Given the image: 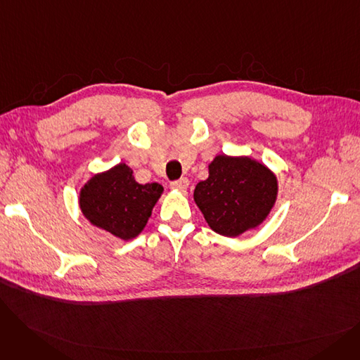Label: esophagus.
Listing matches in <instances>:
<instances>
[{"mask_svg": "<svg viewBox=\"0 0 360 360\" xmlns=\"http://www.w3.org/2000/svg\"><path fill=\"white\" fill-rule=\"evenodd\" d=\"M188 185H190V181H188L186 178H181V179H176L174 182H170V188L172 190H176V191H181V193H185Z\"/></svg>", "mask_w": 360, "mask_h": 360, "instance_id": "esophagus-1", "label": "esophagus"}]
</instances>
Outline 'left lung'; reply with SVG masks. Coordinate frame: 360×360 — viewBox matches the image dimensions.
Segmentation results:
<instances>
[{"instance_id": "8db88e82", "label": "left lung", "mask_w": 360, "mask_h": 360, "mask_svg": "<svg viewBox=\"0 0 360 360\" xmlns=\"http://www.w3.org/2000/svg\"><path fill=\"white\" fill-rule=\"evenodd\" d=\"M277 197L270 169L250 158L217 156L209 178L200 181L194 200L210 228L223 236H238L266 219Z\"/></svg>"}]
</instances>
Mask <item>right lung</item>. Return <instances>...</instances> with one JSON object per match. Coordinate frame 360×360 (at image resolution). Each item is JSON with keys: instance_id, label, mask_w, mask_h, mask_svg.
Listing matches in <instances>:
<instances>
[{"instance_id": "right-lung-1", "label": "right lung", "mask_w": 360, "mask_h": 360, "mask_svg": "<svg viewBox=\"0 0 360 360\" xmlns=\"http://www.w3.org/2000/svg\"><path fill=\"white\" fill-rule=\"evenodd\" d=\"M162 193V185L136 182L132 170L120 163L84 185L80 209L91 224L128 240L144 229Z\"/></svg>"}]
</instances>
